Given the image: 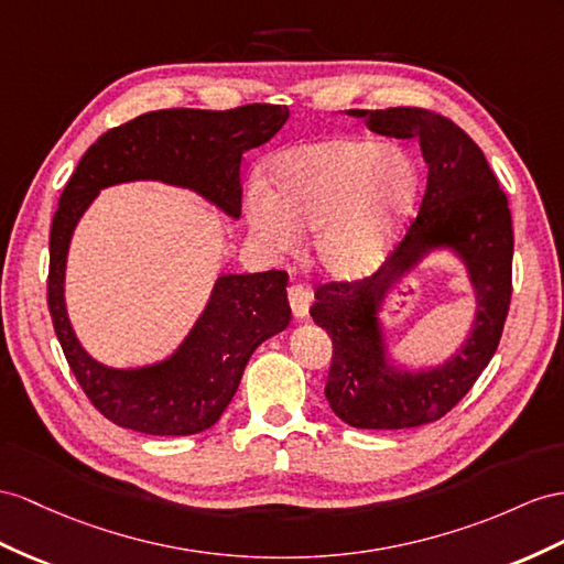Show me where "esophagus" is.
<instances>
[{
	"instance_id": "1",
	"label": "esophagus",
	"mask_w": 564,
	"mask_h": 564,
	"mask_svg": "<svg viewBox=\"0 0 564 564\" xmlns=\"http://www.w3.org/2000/svg\"><path fill=\"white\" fill-rule=\"evenodd\" d=\"M288 302H291L295 319H305V316L310 314V302H312L310 288L302 283H293L291 288H288Z\"/></svg>"
}]
</instances>
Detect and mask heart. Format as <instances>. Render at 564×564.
<instances>
[{
    "mask_svg": "<svg viewBox=\"0 0 564 564\" xmlns=\"http://www.w3.org/2000/svg\"><path fill=\"white\" fill-rule=\"evenodd\" d=\"M271 193L252 185L245 197L252 234L293 252L314 230V252L336 276H357L391 248L414 209L420 171L395 144L334 135L295 144L271 159Z\"/></svg>",
    "mask_w": 564,
    "mask_h": 564,
    "instance_id": "1",
    "label": "heart"
}]
</instances>
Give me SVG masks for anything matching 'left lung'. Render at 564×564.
<instances>
[{"instance_id":"left-lung-1","label":"left lung","mask_w":564,"mask_h":564,"mask_svg":"<svg viewBox=\"0 0 564 564\" xmlns=\"http://www.w3.org/2000/svg\"><path fill=\"white\" fill-rule=\"evenodd\" d=\"M350 113L379 135L420 140L429 176L420 214L377 273L316 288L310 314L334 340L324 393L355 429H412L451 412L498 348L512 297V216L479 144L451 119L420 107ZM441 247L468 269L477 293L473 334L438 368L398 370L387 359L380 305L400 278Z\"/></svg>"}]
</instances>
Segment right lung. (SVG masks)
Here are the masks:
<instances>
[{"instance_id": "add662e5", "label": "right lung", "mask_w": 564, "mask_h": 564, "mask_svg": "<svg viewBox=\"0 0 564 564\" xmlns=\"http://www.w3.org/2000/svg\"><path fill=\"white\" fill-rule=\"evenodd\" d=\"M285 121L281 105L150 111L90 144L68 178L50 234L47 305L70 371L109 422L150 436H193L219 422L252 352L291 324L288 273H224L176 352L150 367L111 369L83 350L66 314V254L80 216L102 187L162 181L238 219L240 159Z\"/></svg>"}]
</instances>
